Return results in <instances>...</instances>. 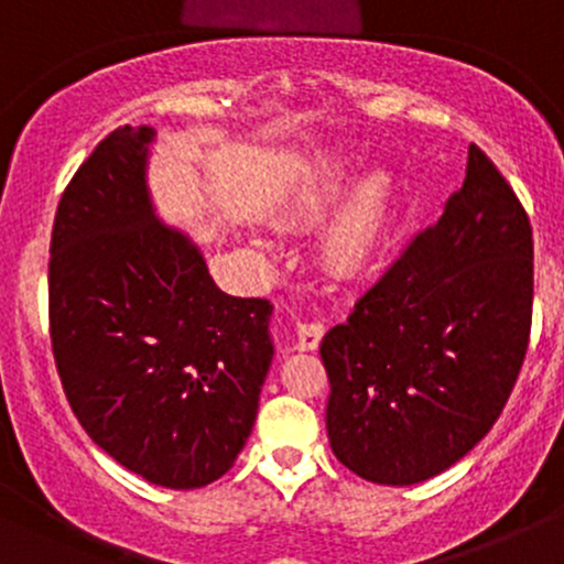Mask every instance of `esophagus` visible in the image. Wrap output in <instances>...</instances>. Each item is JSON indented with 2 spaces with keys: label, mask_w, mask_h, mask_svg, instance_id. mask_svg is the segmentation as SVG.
Wrapping results in <instances>:
<instances>
[{
  "label": "esophagus",
  "mask_w": 564,
  "mask_h": 564,
  "mask_svg": "<svg viewBox=\"0 0 564 564\" xmlns=\"http://www.w3.org/2000/svg\"><path fill=\"white\" fill-rule=\"evenodd\" d=\"M325 336L323 323H299L295 325V349L299 352H314Z\"/></svg>",
  "instance_id": "esophagus-1"
}]
</instances>
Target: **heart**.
Listing matches in <instances>:
<instances>
[{
  "label": "heart",
  "instance_id": "b5f03b06",
  "mask_svg": "<svg viewBox=\"0 0 564 564\" xmlns=\"http://www.w3.org/2000/svg\"><path fill=\"white\" fill-rule=\"evenodd\" d=\"M360 159L333 155L319 161L304 180L290 187L282 204V217L290 226H317L349 192L354 193L333 215L317 245L319 265L338 280L362 274L377 263L390 241L392 217H395V177L387 169H373L358 186L356 180L360 178Z\"/></svg>",
  "mask_w": 564,
  "mask_h": 564
}]
</instances>
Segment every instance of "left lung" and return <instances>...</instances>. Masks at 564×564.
Here are the masks:
<instances>
[{"instance_id":"obj_1","label":"left lung","mask_w":564,"mask_h":564,"mask_svg":"<svg viewBox=\"0 0 564 564\" xmlns=\"http://www.w3.org/2000/svg\"><path fill=\"white\" fill-rule=\"evenodd\" d=\"M530 323V217L470 144L465 183L438 223L319 344L338 463L387 487L452 468L498 422Z\"/></svg>"}]
</instances>
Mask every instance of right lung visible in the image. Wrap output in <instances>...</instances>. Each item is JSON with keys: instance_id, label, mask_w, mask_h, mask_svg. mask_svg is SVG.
<instances>
[{"instance_id": "add662e5", "label": "right lung", "mask_w": 564, "mask_h": 564, "mask_svg": "<svg viewBox=\"0 0 564 564\" xmlns=\"http://www.w3.org/2000/svg\"><path fill=\"white\" fill-rule=\"evenodd\" d=\"M150 126L96 144L51 239V341L66 401L131 474L196 489L234 468L274 344L265 299H236L148 187Z\"/></svg>"}]
</instances>
